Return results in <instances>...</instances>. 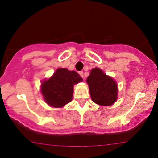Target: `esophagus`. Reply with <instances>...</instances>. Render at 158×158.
Returning a JSON list of instances; mask_svg holds the SVG:
<instances>
[{
  "label": "esophagus",
  "mask_w": 158,
  "mask_h": 158,
  "mask_svg": "<svg viewBox=\"0 0 158 158\" xmlns=\"http://www.w3.org/2000/svg\"><path fill=\"white\" fill-rule=\"evenodd\" d=\"M79 75L81 76V77H83V78H84V75H83V72H79Z\"/></svg>",
  "instance_id": "obj_1"
}]
</instances>
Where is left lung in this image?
I'll return each instance as SVG.
<instances>
[{
	"mask_svg": "<svg viewBox=\"0 0 158 158\" xmlns=\"http://www.w3.org/2000/svg\"><path fill=\"white\" fill-rule=\"evenodd\" d=\"M92 101L102 106L112 105L118 98V85L110 76L104 74L101 69L94 68L87 77Z\"/></svg>",
	"mask_w": 158,
	"mask_h": 158,
	"instance_id": "1",
	"label": "left lung"
}]
</instances>
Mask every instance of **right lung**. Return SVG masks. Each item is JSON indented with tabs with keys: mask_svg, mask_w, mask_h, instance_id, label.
Returning <instances> with one entry per match:
<instances>
[{
	"mask_svg": "<svg viewBox=\"0 0 158 158\" xmlns=\"http://www.w3.org/2000/svg\"><path fill=\"white\" fill-rule=\"evenodd\" d=\"M82 81V77L75 71L57 69L50 78L42 81L40 91L44 101L52 107L62 108L72 101L74 85Z\"/></svg>",
	"mask_w": 158,
	"mask_h": 158,
	"instance_id": "add662e5",
	"label": "right lung"
}]
</instances>
